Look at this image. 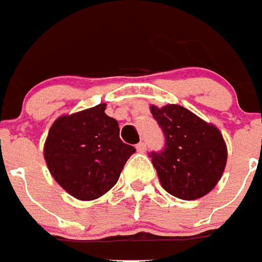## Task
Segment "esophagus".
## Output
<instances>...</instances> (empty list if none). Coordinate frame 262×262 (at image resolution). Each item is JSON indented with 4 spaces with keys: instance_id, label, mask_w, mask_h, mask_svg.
<instances>
[{
    "instance_id": "esophagus-1",
    "label": "esophagus",
    "mask_w": 262,
    "mask_h": 262,
    "mask_svg": "<svg viewBox=\"0 0 262 262\" xmlns=\"http://www.w3.org/2000/svg\"><path fill=\"white\" fill-rule=\"evenodd\" d=\"M146 143H144V142H139V143L137 144V150H138V152H144L146 151Z\"/></svg>"
}]
</instances>
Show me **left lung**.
Masks as SVG:
<instances>
[{
	"instance_id": "left-lung-1",
	"label": "left lung",
	"mask_w": 262,
	"mask_h": 262,
	"mask_svg": "<svg viewBox=\"0 0 262 262\" xmlns=\"http://www.w3.org/2000/svg\"><path fill=\"white\" fill-rule=\"evenodd\" d=\"M165 135L162 151L150 154L161 185L183 200H196L214 189L227 162V147L214 124L174 104L150 106Z\"/></svg>"
}]
</instances>
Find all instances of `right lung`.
Returning a JSON list of instances; mask_svg holds the SVG:
<instances>
[{
    "label": "right lung",
    "mask_w": 262,
    "mask_h": 262,
    "mask_svg": "<svg viewBox=\"0 0 262 262\" xmlns=\"http://www.w3.org/2000/svg\"><path fill=\"white\" fill-rule=\"evenodd\" d=\"M105 104L63 115L54 121L45 143V160L55 181L79 200H95L118 183L135 148L121 142L118 121Z\"/></svg>",
    "instance_id": "1"
}]
</instances>
